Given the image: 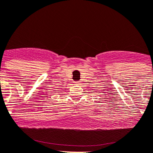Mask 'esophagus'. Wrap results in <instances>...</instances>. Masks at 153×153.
<instances>
[{"instance_id":"esophagus-1","label":"esophagus","mask_w":153,"mask_h":153,"mask_svg":"<svg viewBox=\"0 0 153 153\" xmlns=\"http://www.w3.org/2000/svg\"><path fill=\"white\" fill-rule=\"evenodd\" d=\"M80 83V81H75V84H78Z\"/></svg>"}]
</instances>
